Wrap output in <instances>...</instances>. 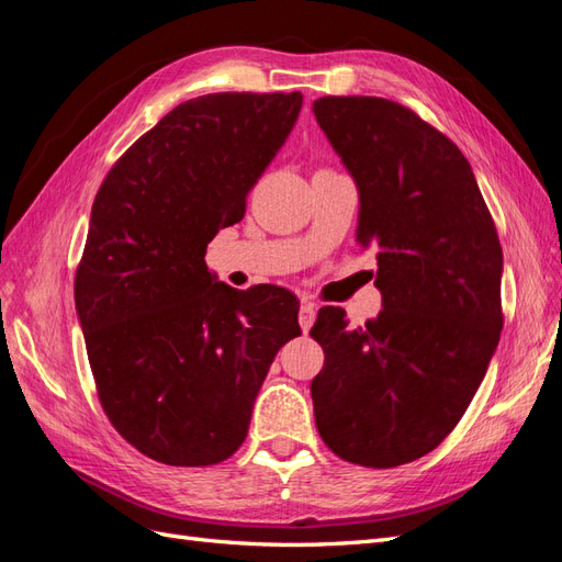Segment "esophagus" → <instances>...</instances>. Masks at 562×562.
I'll return each instance as SVG.
<instances>
[{"label":"esophagus","instance_id":"esophagus-1","mask_svg":"<svg viewBox=\"0 0 562 562\" xmlns=\"http://www.w3.org/2000/svg\"><path fill=\"white\" fill-rule=\"evenodd\" d=\"M297 321H300V328H302V333H310V328L314 326V321H316V304H312V302H302V304H300Z\"/></svg>","mask_w":562,"mask_h":562}]
</instances>
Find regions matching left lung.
<instances>
[{"mask_svg": "<svg viewBox=\"0 0 562 562\" xmlns=\"http://www.w3.org/2000/svg\"><path fill=\"white\" fill-rule=\"evenodd\" d=\"M312 110L359 190L356 241L378 250L382 293L359 328L345 310L318 312L316 429L347 462L407 464L454 429L495 356L497 229L467 157L413 110L370 95H326Z\"/></svg>", "mask_w": 562, "mask_h": 562, "instance_id": "1", "label": "left lung"}]
</instances>
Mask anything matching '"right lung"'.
<instances>
[{
  "instance_id": "1",
  "label": "right lung",
  "mask_w": 562,
  "mask_h": 562,
  "mask_svg": "<svg viewBox=\"0 0 562 562\" xmlns=\"http://www.w3.org/2000/svg\"><path fill=\"white\" fill-rule=\"evenodd\" d=\"M302 93L184 100L135 140L100 184L75 304L114 429L171 467L239 450L277 351L300 335V302L248 291L203 262L213 236L291 135Z\"/></svg>"
}]
</instances>
